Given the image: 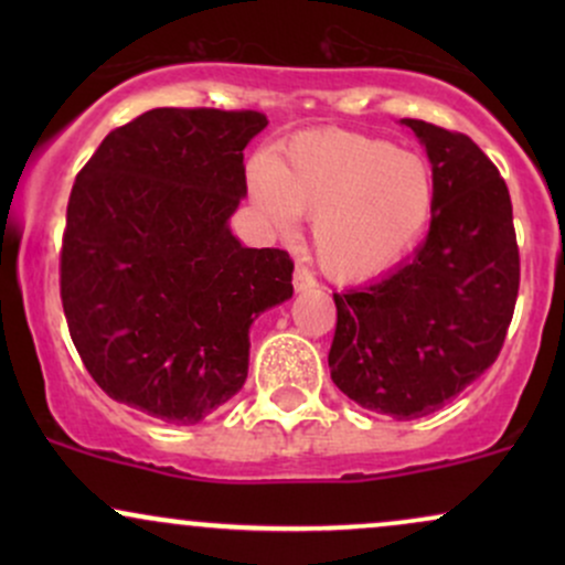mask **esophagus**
I'll return each instance as SVG.
<instances>
[{
	"instance_id": "34e87169",
	"label": "esophagus",
	"mask_w": 565,
	"mask_h": 565,
	"mask_svg": "<svg viewBox=\"0 0 565 565\" xmlns=\"http://www.w3.org/2000/svg\"><path fill=\"white\" fill-rule=\"evenodd\" d=\"M319 287V281H316V276L310 274L308 268H297L295 270V291H310V289H316Z\"/></svg>"
}]
</instances>
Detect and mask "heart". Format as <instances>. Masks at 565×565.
I'll use <instances>...</instances> for the list:
<instances>
[{"instance_id": "obj_1", "label": "heart", "mask_w": 565, "mask_h": 565, "mask_svg": "<svg viewBox=\"0 0 565 565\" xmlns=\"http://www.w3.org/2000/svg\"><path fill=\"white\" fill-rule=\"evenodd\" d=\"M252 199L278 231L313 217L321 268L340 281L385 274L417 246L436 212L430 161L393 142L342 129L305 132L281 159L249 164Z\"/></svg>"}]
</instances>
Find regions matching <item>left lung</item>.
<instances>
[{
    "instance_id": "obj_1",
    "label": "left lung",
    "mask_w": 565,
    "mask_h": 565,
    "mask_svg": "<svg viewBox=\"0 0 565 565\" xmlns=\"http://www.w3.org/2000/svg\"><path fill=\"white\" fill-rule=\"evenodd\" d=\"M438 183L427 238L377 281L334 295L332 382L406 423L449 404L497 361L521 284L510 191L468 135L401 119Z\"/></svg>"
}]
</instances>
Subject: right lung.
Returning <instances> with one entry per match:
<instances>
[{
  "label": "right lung",
  "instance_id": "add662e5",
  "mask_svg": "<svg viewBox=\"0 0 565 565\" xmlns=\"http://www.w3.org/2000/svg\"><path fill=\"white\" fill-rule=\"evenodd\" d=\"M265 114L153 108L114 129L71 188L61 300L93 380L119 404L196 425L242 391L249 327L291 297L284 249L228 220Z\"/></svg>",
  "mask_w": 565,
  "mask_h": 565
}]
</instances>
